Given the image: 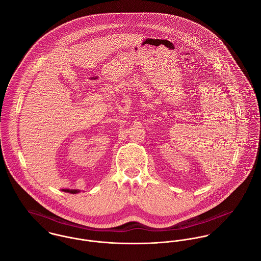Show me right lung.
I'll return each mask as SVG.
<instances>
[{"label":"right lung","instance_id":"1","mask_svg":"<svg viewBox=\"0 0 261 261\" xmlns=\"http://www.w3.org/2000/svg\"><path fill=\"white\" fill-rule=\"evenodd\" d=\"M62 191L66 192V193H70V194H77L80 192L79 190H72V189H63Z\"/></svg>","mask_w":261,"mask_h":261}]
</instances>
